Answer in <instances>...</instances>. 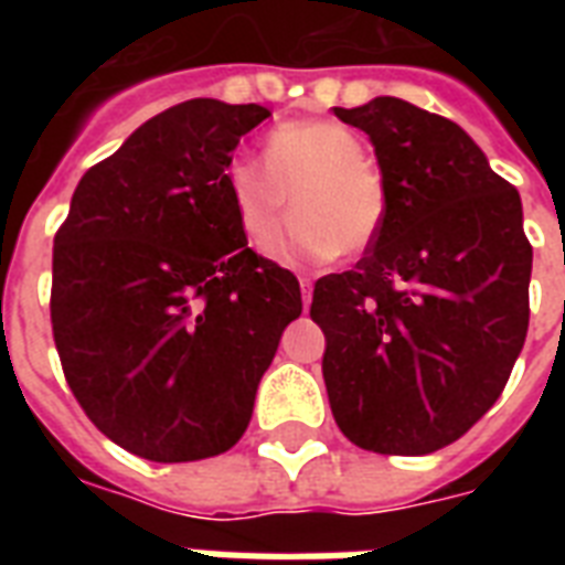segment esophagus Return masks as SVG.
<instances>
[{
  "label": "esophagus",
  "instance_id": "1",
  "mask_svg": "<svg viewBox=\"0 0 565 565\" xmlns=\"http://www.w3.org/2000/svg\"><path fill=\"white\" fill-rule=\"evenodd\" d=\"M299 284H301V301H305V308H308L310 299H313V281H310L308 275H301Z\"/></svg>",
  "mask_w": 565,
  "mask_h": 565
}]
</instances>
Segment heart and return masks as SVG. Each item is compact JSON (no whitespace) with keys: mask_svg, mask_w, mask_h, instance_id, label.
<instances>
[{"mask_svg":"<svg viewBox=\"0 0 565 565\" xmlns=\"http://www.w3.org/2000/svg\"><path fill=\"white\" fill-rule=\"evenodd\" d=\"M264 161L237 158L225 170V190L248 237L257 243L269 237L292 193L299 213L287 234L269 246L273 255L328 260L372 246L390 199L354 131L328 119L287 122L269 135Z\"/></svg>","mask_w":565,"mask_h":565,"instance_id":"1","label":"heart"}]
</instances>
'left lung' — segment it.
<instances>
[{"mask_svg": "<svg viewBox=\"0 0 565 565\" xmlns=\"http://www.w3.org/2000/svg\"><path fill=\"white\" fill-rule=\"evenodd\" d=\"M334 114L370 135L390 207L354 269L313 287L328 402L354 446L430 455L490 411L525 345L522 199L439 114L395 96Z\"/></svg>", "mask_w": 565, "mask_h": 565, "instance_id": "1", "label": "left lung"}]
</instances>
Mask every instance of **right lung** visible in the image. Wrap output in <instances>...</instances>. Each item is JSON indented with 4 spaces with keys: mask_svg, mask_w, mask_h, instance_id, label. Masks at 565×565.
Returning <instances> with one entry per match:
<instances>
[{
    "mask_svg": "<svg viewBox=\"0 0 565 565\" xmlns=\"http://www.w3.org/2000/svg\"><path fill=\"white\" fill-rule=\"evenodd\" d=\"M260 105L190 99L84 172L52 248V334L87 419L126 451H228L301 313L296 275L252 252L225 190Z\"/></svg>",
    "mask_w": 565,
    "mask_h": 565,
    "instance_id": "obj_1",
    "label": "right lung"
}]
</instances>
